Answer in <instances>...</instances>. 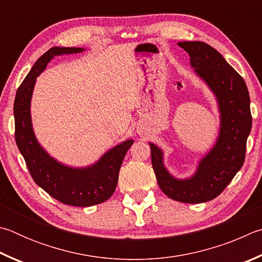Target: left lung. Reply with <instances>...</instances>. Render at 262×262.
<instances>
[{"label":"left lung","instance_id":"1","mask_svg":"<svg viewBox=\"0 0 262 262\" xmlns=\"http://www.w3.org/2000/svg\"><path fill=\"white\" fill-rule=\"evenodd\" d=\"M178 46L189 54L191 67L216 98L219 136L212 149L201 158L194 175L186 180H178L167 170L162 149L152 143L150 155L164 194L181 203L200 204L221 194L244 163L252 127L250 94L244 79L216 49L201 41H184Z\"/></svg>","mask_w":262,"mask_h":262}]
</instances>
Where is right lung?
Wrapping results in <instances>:
<instances>
[{"label": "right lung", "instance_id": "right-lung-1", "mask_svg": "<svg viewBox=\"0 0 262 262\" xmlns=\"http://www.w3.org/2000/svg\"><path fill=\"white\" fill-rule=\"evenodd\" d=\"M81 52L84 48L75 47H53L46 52L18 87L13 115L16 144L33 181L62 204L90 207L103 203L113 195L124 157L134 140L127 139L116 145L92 166L73 168L56 161L41 147L35 138L31 119V99L36 77L41 75L54 56Z\"/></svg>", "mask_w": 262, "mask_h": 262}]
</instances>
